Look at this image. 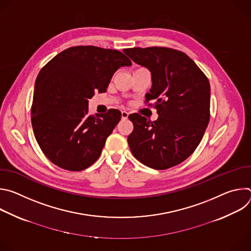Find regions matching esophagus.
<instances>
[{"mask_svg": "<svg viewBox=\"0 0 251 251\" xmlns=\"http://www.w3.org/2000/svg\"><path fill=\"white\" fill-rule=\"evenodd\" d=\"M121 116H122L123 119H127L128 116H129V113H128L127 111H122V112H121Z\"/></svg>", "mask_w": 251, "mask_h": 251, "instance_id": "1", "label": "esophagus"}]
</instances>
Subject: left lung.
Masks as SVG:
<instances>
[{"instance_id":"1","label":"left lung","mask_w":251,"mask_h":251,"mask_svg":"<svg viewBox=\"0 0 251 251\" xmlns=\"http://www.w3.org/2000/svg\"><path fill=\"white\" fill-rule=\"evenodd\" d=\"M124 52L151 71L152 87L145 97L146 102L155 101L159 115L153 122L138 113L128 116L134 125L128 136L130 150L139 162L155 170L178 165L194 153L208 125V79L180 50L152 47Z\"/></svg>"}]
</instances>
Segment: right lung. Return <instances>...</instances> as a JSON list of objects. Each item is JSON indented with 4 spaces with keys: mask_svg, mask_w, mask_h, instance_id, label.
<instances>
[{
    "mask_svg": "<svg viewBox=\"0 0 251 251\" xmlns=\"http://www.w3.org/2000/svg\"><path fill=\"white\" fill-rule=\"evenodd\" d=\"M121 51L93 46L66 49L50 60L35 79L31 125L47 158L61 169L78 172L91 166L121 112L88 114V99L105 92L115 71L130 66Z\"/></svg>",
    "mask_w": 251,
    "mask_h": 251,
    "instance_id": "right-lung-1",
    "label": "right lung"
}]
</instances>
